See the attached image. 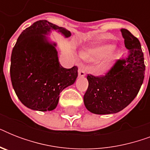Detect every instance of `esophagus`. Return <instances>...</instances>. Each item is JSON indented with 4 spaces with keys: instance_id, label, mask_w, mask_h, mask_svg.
Segmentation results:
<instances>
[{
    "instance_id": "34e87169",
    "label": "esophagus",
    "mask_w": 150,
    "mask_h": 150,
    "mask_svg": "<svg viewBox=\"0 0 150 150\" xmlns=\"http://www.w3.org/2000/svg\"><path fill=\"white\" fill-rule=\"evenodd\" d=\"M86 75V68H85L84 66H79V77H84Z\"/></svg>"
}]
</instances>
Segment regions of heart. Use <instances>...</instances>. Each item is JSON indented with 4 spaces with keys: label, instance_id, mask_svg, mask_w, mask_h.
Returning a JSON list of instances; mask_svg holds the SVG:
<instances>
[{
    "label": "heart",
    "instance_id": "obj_1",
    "mask_svg": "<svg viewBox=\"0 0 150 150\" xmlns=\"http://www.w3.org/2000/svg\"><path fill=\"white\" fill-rule=\"evenodd\" d=\"M112 49L113 46L110 44H98L82 50L81 56L86 61H96L103 57L97 67L99 72L103 73L111 67L113 62L117 57V54Z\"/></svg>",
    "mask_w": 150,
    "mask_h": 150
}]
</instances>
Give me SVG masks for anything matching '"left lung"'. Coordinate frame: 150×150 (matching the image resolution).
Masks as SVG:
<instances>
[{
  "mask_svg": "<svg viewBox=\"0 0 150 150\" xmlns=\"http://www.w3.org/2000/svg\"><path fill=\"white\" fill-rule=\"evenodd\" d=\"M128 50L125 58L116 61L103 76L87 75L89 86L83 100L93 114H110L121 111L137 96L144 80V56L139 40L128 29H121Z\"/></svg>",
  "mask_w": 150,
  "mask_h": 150,
  "instance_id": "1",
  "label": "left lung"
}]
</instances>
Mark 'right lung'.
<instances>
[{
  "mask_svg": "<svg viewBox=\"0 0 150 150\" xmlns=\"http://www.w3.org/2000/svg\"><path fill=\"white\" fill-rule=\"evenodd\" d=\"M52 30L65 38L71 35L64 28L40 20L20 34L11 57L13 89L22 104L34 110L55 109L60 93L78 77L76 66L67 69L59 63L57 43L46 36Z\"/></svg>",
  "mask_w": 150,
  "mask_h": 150,
  "instance_id": "1",
  "label": "right lung"
}]
</instances>
